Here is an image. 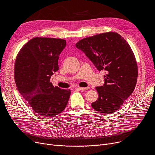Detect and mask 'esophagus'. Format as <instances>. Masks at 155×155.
Returning <instances> with one entry per match:
<instances>
[{
    "instance_id": "esophagus-1",
    "label": "esophagus",
    "mask_w": 155,
    "mask_h": 155,
    "mask_svg": "<svg viewBox=\"0 0 155 155\" xmlns=\"http://www.w3.org/2000/svg\"><path fill=\"white\" fill-rule=\"evenodd\" d=\"M89 87H78L77 88L79 89V90L82 91H85L87 90H88V89H89Z\"/></svg>"
}]
</instances>
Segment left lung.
I'll use <instances>...</instances> for the list:
<instances>
[{
    "mask_svg": "<svg viewBox=\"0 0 155 155\" xmlns=\"http://www.w3.org/2000/svg\"><path fill=\"white\" fill-rule=\"evenodd\" d=\"M75 46L97 70L108 72L104 84L95 87L99 98L91 104L92 108L107 114L116 112L133 92L137 82V66L131 47L114 32L84 38Z\"/></svg>",
    "mask_w": 155,
    "mask_h": 155,
    "instance_id": "1",
    "label": "left lung"
}]
</instances>
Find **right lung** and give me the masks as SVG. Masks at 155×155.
Wrapping results in <instances>:
<instances>
[{
    "mask_svg": "<svg viewBox=\"0 0 155 155\" xmlns=\"http://www.w3.org/2000/svg\"><path fill=\"white\" fill-rule=\"evenodd\" d=\"M66 40L35 38L20 50L15 63L14 78L19 93L35 112L50 117L66 107L71 91L54 87L50 82L58 70L60 53Z\"/></svg>",
    "mask_w": 155,
    "mask_h": 155,
    "instance_id": "obj_1",
    "label": "right lung"
}]
</instances>
